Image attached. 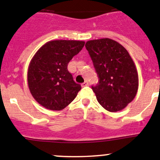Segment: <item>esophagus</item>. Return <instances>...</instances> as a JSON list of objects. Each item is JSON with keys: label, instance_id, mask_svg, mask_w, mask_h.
Wrapping results in <instances>:
<instances>
[{"label": "esophagus", "instance_id": "1", "mask_svg": "<svg viewBox=\"0 0 160 160\" xmlns=\"http://www.w3.org/2000/svg\"><path fill=\"white\" fill-rule=\"evenodd\" d=\"M88 85H89V83H88L87 82H83L82 84V87H84V86H87Z\"/></svg>", "mask_w": 160, "mask_h": 160}]
</instances>
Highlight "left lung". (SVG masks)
<instances>
[{
  "mask_svg": "<svg viewBox=\"0 0 160 160\" xmlns=\"http://www.w3.org/2000/svg\"><path fill=\"white\" fill-rule=\"evenodd\" d=\"M99 82L92 86L99 104L111 112L122 110L136 97L138 74L127 50L110 38L86 43Z\"/></svg>",
  "mask_w": 160,
  "mask_h": 160,
  "instance_id": "left-lung-1",
  "label": "left lung"
}]
</instances>
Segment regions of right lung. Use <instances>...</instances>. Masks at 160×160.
Returning <instances> with one entry per match:
<instances>
[{
    "instance_id": "right-lung-1",
    "label": "right lung",
    "mask_w": 160,
    "mask_h": 160,
    "mask_svg": "<svg viewBox=\"0 0 160 160\" xmlns=\"http://www.w3.org/2000/svg\"><path fill=\"white\" fill-rule=\"evenodd\" d=\"M84 45L82 41L55 40L38 50L29 64L27 82L30 93L39 104L60 111L74 100L82 87L73 80L68 64Z\"/></svg>"
}]
</instances>
